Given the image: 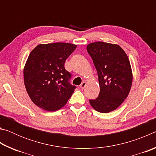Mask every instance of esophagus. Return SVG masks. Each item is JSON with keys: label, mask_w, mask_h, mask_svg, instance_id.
<instances>
[{"label": "esophagus", "mask_w": 156, "mask_h": 156, "mask_svg": "<svg viewBox=\"0 0 156 156\" xmlns=\"http://www.w3.org/2000/svg\"><path fill=\"white\" fill-rule=\"evenodd\" d=\"M86 84H87V83H85V82H83V83H82L80 85V87L82 89H84V88H85Z\"/></svg>", "instance_id": "esophagus-1"}]
</instances>
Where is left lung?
<instances>
[{
  "instance_id": "obj_1",
  "label": "left lung",
  "mask_w": 156,
  "mask_h": 156,
  "mask_svg": "<svg viewBox=\"0 0 156 156\" xmlns=\"http://www.w3.org/2000/svg\"><path fill=\"white\" fill-rule=\"evenodd\" d=\"M98 76L100 93L89 100L91 107L100 113L115 110L127 98L133 75L129 58L115 44L95 42L87 46Z\"/></svg>"
}]
</instances>
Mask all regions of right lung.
Instances as JSON below:
<instances>
[{
	"label": "right lung",
	"instance_id": "1",
	"mask_svg": "<svg viewBox=\"0 0 156 156\" xmlns=\"http://www.w3.org/2000/svg\"><path fill=\"white\" fill-rule=\"evenodd\" d=\"M77 45L67 43L40 44L29 55L23 73L29 96L36 105L55 112L67 104L76 87L65 62Z\"/></svg>",
	"mask_w": 156,
	"mask_h": 156
}]
</instances>
